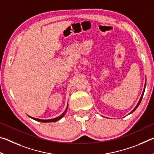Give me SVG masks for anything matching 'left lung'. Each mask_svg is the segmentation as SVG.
I'll return each instance as SVG.
<instances>
[{
    "label": "left lung",
    "mask_w": 154,
    "mask_h": 154,
    "mask_svg": "<svg viewBox=\"0 0 154 154\" xmlns=\"http://www.w3.org/2000/svg\"><path fill=\"white\" fill-rule=\"evenodd\" d=\"M144 92H145V88H144V90H143V94H142V96H141V97H140V100H139V103H138V104H137V105L136 106V107H135L133 110H132L131 112H130V113H132V112H134L135 110H136V109L138 107V106L139 105V104L140 103V102H141V100H142V98H143V94H144Z\"/></svg>",
    "instance_id": "8db88e82"
}]
</instances>
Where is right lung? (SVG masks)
I'll return each mask as SVG.
<instances>
[{
	"label": "right lung",
	"mask_w": 154,
	"mask_h": 154,
	"mask_svg": "<svg viewBox=\"0 0 154 154\" xmlns=\"http://www.w3.org/2000/svg\"><path fill=\"white\" fill-rule=\"evenodd\" d=\"M67 108H68V106H67ZM67 108L66 110L64 111V112L63 113H62L61 116H60L59 117H58V118H54V119H37V118H31V117H30V118H31L33 119H35V120L36 121H38V122H55L56 121L59 120V119H60L62 117H64V116L65 115V113H66V110H67Z\"/></svg>",
	"instance_id": "add662e5"
}]
</instances>
